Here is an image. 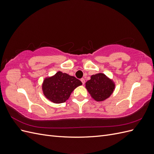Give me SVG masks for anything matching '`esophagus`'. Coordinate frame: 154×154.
Returning a JSON list of instances; mask_svg holds the SVG:
<instances>
[{"label": "esophagus", "mask_w": 154, "mask_h": 154, "mask_svg": "<svg viewBox=\"0 0 154 154\" xmlns=\"http://www.w3.org/2000/svg\"><path fill=\"white\" fill-rule=\"evenodd\" d=\"M81 82H82L83 85V84H85V79H84V78H82V79H81Z\"/></svg>", "instance_id": "esophagus-1"}]
</instances>
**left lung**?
<instances>
[{"mask_svg": "<svg viewBox=\"0 0 154 154\" xmlns=\"http://www.w3.org/2000/svg\"><path fill=\"white\" fill-rule=\"evenodd\" d=\"M86 88L96 101H103L109 97L114 89V84L110 79L102 73L91 76L86 82Z\"/></svg>", "mask_w": 154, "mask_h": 154, "instance_id": "obj_1", "label": "left lung"}]
</instances>
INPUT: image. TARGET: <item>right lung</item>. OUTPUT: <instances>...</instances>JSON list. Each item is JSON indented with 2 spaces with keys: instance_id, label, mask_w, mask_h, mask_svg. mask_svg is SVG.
<instances>
[{
  "instance_id": "obj_1",
  "label": "right lung",
  "mask_w": 154,
  "mask_h": 154,
  "mask_svg": "<svg viewBox=\"0 0 154 154\" xmlns=\"http://www.w3.org/2000/svg\"><path fill=\"white\" fill-rule=\"evenodd\" d=\"M82 84L74 76L59 71L54 76L45 79L42 88L48 99L55 103H61L68 100L74 88Z\"/></svg>"
}]
</instances>
